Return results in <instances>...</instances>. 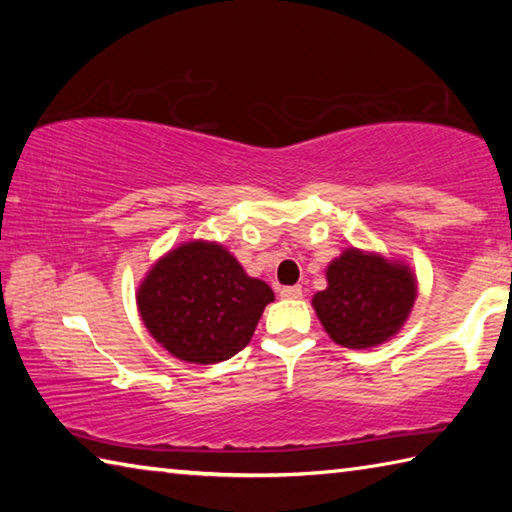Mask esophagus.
Here are the masks:
<instances>
[{
	"mask_svg": "<svg viewBox=\"0 0 512 512\" xmlns=\"http://www.w3.org/2000/svg\"><path fill=\"white\" fill-rule=\"evenodd\" d=\"M280 296L284 298V300H298V298H302V287H282L280 289Z\"/></svg>",
	"mask_w": 512,
	"mask_h": 512,
	"instance_id": "esophagus-1",
	"label": "esophagus"
}]
</instances>
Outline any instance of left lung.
<instances>
[{"label":"left lung","mask_w":512,"mask_h":512,"mask_svg":"<svg viewBox=\"0 0 512 512\" xmlns=\"http://www.w3.org/2000/svg\"><path fill=\"white\" fill-rule=\"evenodd\" d=\"M418 296L415 275L404 262L359 248H345L327 266V289L311 305L325 332L343 348L386 343L400 332Z\"/></svg>","instance_id":"obj_1"}]
</instances>
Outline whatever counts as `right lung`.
<instances>
[{"instance_id": "right-lung-1", "label": "right lung", "mask_w": 512, "mask_h": 512, "mask_svg": "<svg viewBox=\"0 0 512 512\" xmlns=\"http://www.w3.org/2000/svg\"><path fill=\"white\" fill-rule=\"evenodd\" d=\"M275 296L246 275L216 241H187L169 250L137 289V309L164 350L187 363H219L250 343Z\"/></svg>"}]
</instances>
